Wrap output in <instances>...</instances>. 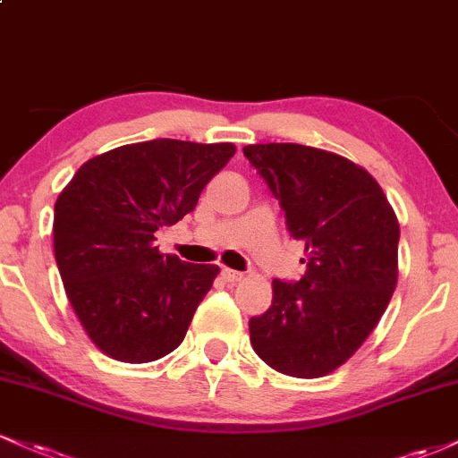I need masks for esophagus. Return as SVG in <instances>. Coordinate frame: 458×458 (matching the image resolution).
Instances as JSON below:
<instances>
[{"label": "esophagus", "instance_id": "34e87169", "mask_svg": "<svg viewBox=\"0 0 458 458\" xmlns=\"http://www.w3.org/2000/svg\"><path fill=\"white\" fill-rule=\"evenodd\" d=\"M222 277H224V282H228V284H236V282L243 280V273L233 271V269H222Z\"/></svg>", "mask_w": 458, "mask_h": 458}]
</instances>
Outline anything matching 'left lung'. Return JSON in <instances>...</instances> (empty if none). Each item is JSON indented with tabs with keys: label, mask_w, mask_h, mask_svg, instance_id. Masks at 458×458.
<instances>
[{
	"label": "left lung",
	"mask_w": 458,
	"mask_h": 458,
	"mask_svg": "<svg viewBox=\"0 0 458 458\" xmlns=\"http://www.w3.org/2000/svg\"><path fill=\"white\" fill-rule=\"evenodd\" d=\"M243 155L308 251L301 280H273L269 310L250 318L251 346L282 375L317 379L343 366L386 312L401 228L379 182L344 157L301 144H254Z\"/></svg>",
	"instance_id": "obj_1"
}]
</instances>
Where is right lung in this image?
<instances>
[{"instance_id": "1", "label": "right lung", "mask_w": 458, "mask_h": 458, "mask_svg": "<svg viewBox=\"0 0 458 458\" xmlns=\"http://www.w3.org/2000/svg\"><path fill=\"white\" fill-rule=\"evenodd\" d=\"M234 150L181 140L120 146L83 163L57 196V269L105 355L146 364L182 343L219 269L161 254L155 233L196 208Z\"/></svg>"}]
</instances>
